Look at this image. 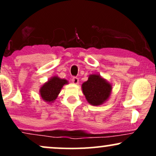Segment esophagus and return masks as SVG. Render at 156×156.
Instances as JSON below:
<instances>
[{
    "label": "esophagus",
    "mask_w": 156,
    "mask_h": 156,
    "mask_svg": "<svg viewBox=\"0 0 156 156\" xmlns=\"http://www.w3.org/2000/svg\"><path fill=\"white\" fill-rule=\"evenodd\" d=\"M72 81L74 84H78V82H79V79H78V78H76V77H73V79H72Z\"/></svg>",
    "instance_id": "esophagus-1"
}]
</instances>
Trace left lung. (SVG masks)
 <instances>
[{
	"instance_id": "8db88e82",
	"label": "left lung",
	"mask_w": 156,
	"mask_h": 156,
	"mask_svg": "<svg viewBox=\"0 0 156 156\" xmlns=\"http://www.w3.org/2000/svg\"><path fill=\"white\" fill-rule=\"evenodd\" d=\"M82 92L86 99L92 105H101L110 98L112 83L99 74H91L88 80L81 85Z\"/></svg>"
}]
</instances>
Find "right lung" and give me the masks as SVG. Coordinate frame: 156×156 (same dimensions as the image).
<instances>
[{
    "instance_id": "add662e5",
    "label": "right lung",
    "mask_w": 156,
    "mask_h": 156,
    "mask_svg": "<svg viewBox=\"0 0 156 156\" xmlns=\"http://www.w3.org/2000/svg\"><path fill=\"white\" fill-rule=\"evenodd\" d=\"M67 83L68 80L64 78H60L56 76L52 77L40 87L39 94L41 98L48 104H51L57 98L62 87Z\"/></svg>"
}]
</instances>
